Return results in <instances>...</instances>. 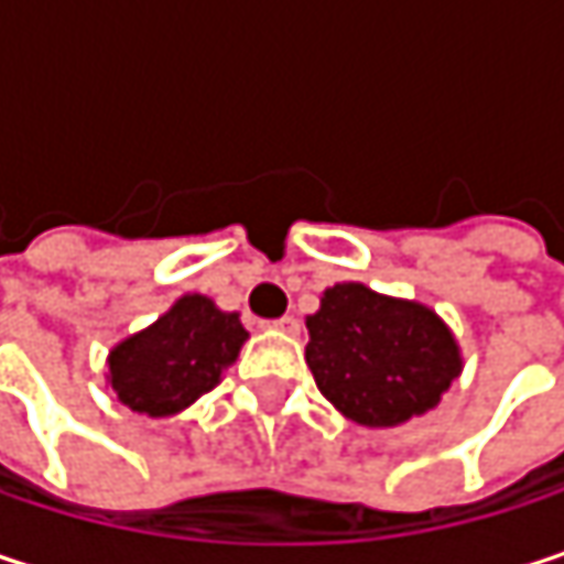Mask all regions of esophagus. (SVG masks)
<instances>
[{
	"instance_id": "1",
	"label": "esophagus",
	"mask_w": 564,
	"mask_h": 564,
	"mask_svg": "<svg viewBox=\"0 0 564 564\" xmlns=\"http://www.w3.org/2000/svg\"><path fill=\"white\" fill-rule=\"evenodd\" d=\"M271 329H278V333H286V336H296L300 333V319L296 316H281V319H274V323H268Z\"/></svg>"
}]
</instances>
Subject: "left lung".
I'll return each instance as SVG.
<instances>
[{
    "instance_id": "obj_1",
    "label": "left lung",
    "mask_w": 564,
    "mask_h": 564,
    "mask_svg": "<svg viewBox=\"0 0 564 564\" xmlns=\"http://www.w3.org/2000/svg\"><path fill=\"white\" fill-rule=\"evenodd\" d=\"M306 329L316 389L362 427H398L427 414L464 369L454 329L427 303L366 283L326 286Z\"/></svg>"
}]
</instances>
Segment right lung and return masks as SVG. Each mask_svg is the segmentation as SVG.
<instances>
[{
    "label": "right lung",
    "mask_w": 564,
    "mask_h": 564,
    "mask_svg": "<svg viewBox=\"0 0 564 564\" xmlns=\"http://www.w3.org/2000/svg\"><path fill=\"white\" fill-rule=\"evenodd\" d=\"M248 329L212 296L182 293L147 329L120 339L107 356L117 401L147 417H170L212 392L235 366Z\"/></svg>",
    "instance_id": "right-lung-1"
}]
</instances>
